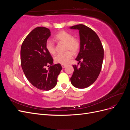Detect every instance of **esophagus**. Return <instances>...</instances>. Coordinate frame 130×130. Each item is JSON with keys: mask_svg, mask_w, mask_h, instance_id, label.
<instances>
[{"mask_svg": "<svg viewBox=\"0 0 130 130\" xmlns=\"http://www.w3.org/2000/svg\"><path fill=\"white\" fill-rule=\"evenodd\" d=\"M66 67V64H62V68H64Z\"/></svg>", "mask_w": 130, "mask_h": 130, "instance_id": "1", "label": "esophagus"}]
</instances>
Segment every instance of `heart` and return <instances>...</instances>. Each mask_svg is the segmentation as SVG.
Here are the masks:
<instances>
[{
	"label": "heart",
	"mask_w": 130,
	"mask_h": 130,
	"mask_svg": "<svg viewBox=\"0 0 130 130\" xmlns=\"http://www.w3.org/2000/svg\"><path fill=\"white\" fill-rule=\"evenodd\" d=\"M54 38L55 40L59 43L65 44L64 51L66 52L63 54L56 55L54 57L55 61L61 64L68 63L73 57V53L76 54L79 52L81 46L80 40L76 37H73L71 34L64 30L58 32ZM45 47L50 54L54 55L55 54V45L53 42L47 41Z\"/></svg>",
	"instance_id": "heart-1"
}]
</instances>
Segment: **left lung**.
Listing matches in <instances>:
<instances>
[{
  "instance_id": "obj_1",
  "label": "left lung",
  "mask_w": 130,
  "mask_h": 130,
  "mask_svg": "<svg viewBox=\"0 0 130 130\" xmlns=\"http://www.w3.org/2000/svg\"><path fill=\"white\" fill-rule=\"evenodd\" d=\"M70 28L79 30L81 43L80 52L76 58L81 63L80 67L78 68V65L73 66L74 72L70 81L76 88H87L96 81L101 72L104 59L103 46L97 34L90 27L78 24Z\"/></svg>"
}]
</instances>
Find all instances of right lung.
Segmentation results:
<instances>
[{"instance_id": "add662e5", "label": "right lung", "mask_w": 130, "mask_h": 130, "mask_svg": "<svg viewBox=\"0 0 130 130\" xmlns=\"http://www.w3.org/2000/svg\"><path fill=\"white\" fill-rule=\"evenodd\" d=\"M50 33L46 27H36L24 39L21 49V66L26 77L34 87L42 90H50L56 86L62 69L60 63H53V58L46 49ZM46 66L49 67L48 70Z\"/></svg>"}]
</instances>
